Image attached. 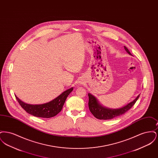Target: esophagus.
<instances>
[{"label": "esophagus", "mask_w": 158, "mask_h": 158, "mask_svg": "<svg viewBox=\"0 0 158 158\" xmlns=\"http://www.w3.org/2000/svg\"><path fill=\"white\" fill-rule=\"evenodd\" d=\"M77 82H78V84H79V85H82V84L83 83V81L82 79H80Z\"/></svg>", "instance_id": "34e87169"}]
</instances>
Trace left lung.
<instances>
[{"label":"left lung","instance_id":"obj_1","mask_svg":"<svg viewBox=\"0 0 158 158\" xmlns=\"http://www.w3.org/2000/svg\"><path fill=\"white\" fill-rule=\"evenodd\" d=\"M124 48L129 54H131L127 48L125 46ZM89 97V102L88 106L91 113L99 120H111L116 117H118L121 115H123L128 111L133 105H135V102L139 99L140 95H139L137 98L134 101L128 104L127 105L123 106L119 109H109L106 108L102 105H100L97 101V99L95 98L93 95L90 94H88Z\"/></svg>","mask_w":158,"mask_h":158}]
</instances>
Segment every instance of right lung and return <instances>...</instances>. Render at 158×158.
<instances>
[{
    "mask_svg": "<svg viewBox=\"0 0 158 158\" xmlns=\"http://www.w3.org/2000/svg\"><path fill=\"white\" fill-rule=\"evenodd\" d=\"M73 89V88L68 89L63 92L53 101L46 104L40 105L27 104L21 101L16 96H15V97L19 105L27 113L35 117L48 118L56 116L58 113H60L68 95Z\"/></svg>",
    "mask_w": 158,
    "mask_h": 158,
    "instance_id": "obj_1",
    "label": "right lung"
}]
</instances>
